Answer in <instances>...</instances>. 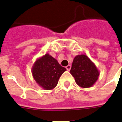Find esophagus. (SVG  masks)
<instances>
[{"mask_svg": "<svg viewBox=\"0 0 122 122\" xmlns=\"http://www.w3.org/2000/svg\"><path fill=\"white\" fill-rule=\"evenodd\" d=\"M66 69L68 70V71H70V70L71 69V65H68L66 66Z\"/></svg>", "mask_w": 122, "mask_h": 122, "instance_id": "34e87169", "label": "esophagus"}]
</instances>
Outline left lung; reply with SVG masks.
Segmentation results:
<instances>
[{
  "mask_svg": "<svg viewBox=\"0 0 122 122\" xmlns=\"http://www.w3.org/2000/svg\"><path fill=\"white\" fill-rule=\"evenodd\" d=\"M77 85L81 88H90L98 80L99 71L86 55H78L73 59L70 71Z\"/></svg>",
  "mask_w": 122,
  "mask_h": 122,
  "instance_id": "left-lung-1",
  "label": "left lung"
}]
</instances>
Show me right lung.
<instances>
[{"label": "right lung", "instance_id": "add662e5", "mask_svg": "<svg viewBox=\"0 0 122 122\" xmlns=\"http://www.w3.org/2000/svg\"><path fill=\"white\" fill-rule=\"evenodd\" d=\"M66 68L62 66L49 54L38 58L32 66L31 72L37 85L45 90L53 89Z\"/></svg>", "mask_w": 122, "mask_h": 122}]
</instances>
